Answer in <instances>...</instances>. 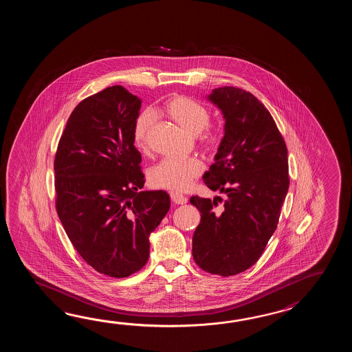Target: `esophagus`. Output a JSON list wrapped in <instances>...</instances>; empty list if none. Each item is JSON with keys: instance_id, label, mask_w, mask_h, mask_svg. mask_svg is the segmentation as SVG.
<instances>
[{"instance_id": "esophagus-1", "label": "esophagus", "mask_w": 352, "mask_h": 352, "mask_svg": "<svg viewBox=\"0 0 352 352\" xmlns=\"http://www.w3.org/2000/svg\"><path fill=\"white\" fill-rule=\"evenodd\" d=\"M171 196V200H173L175 204H177V205H184V204H186L187 197L186 196H184V195L177 194V192H171L170 194Z\"/></svg>"}]
</instances>
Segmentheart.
Wrapping results in <instances>:
<instances>
[{"label": "heart", "instance_id": "1", "mask_svg": "<svg viewBox=\"0 0 352 352\" xmlns=\"http://www.w3.org/2000/svg\"><path fill=\"white\" fill-rule=\"evenodd\" d=\"M165 112L171 120L187 132L197 135L205 129L202 142L209 148H217L223 140L221 128L208 126L209 109L192 98L173 97L166 103ZM155 124V113L147 109L140 113L133 126L135 146L144 150L148 143L151 131ZM204 171V164L197 158L167 157L153 166L148 173L151 185L171 191H185Z\"/></svg>", "mask_w": 352, "mask_h": 352}]
</instances>
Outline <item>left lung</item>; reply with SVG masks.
Wrapping results in <instances>:
<instances>
[{"label": "left lung", "mask_w": 352, "mask_h": 352, "mask_svg": "<svg viewBox=\"0 0 352 352\" xmlns=\"http://www.w3.org/2000/svg\"><path fill=\"white\" fill-rule=\"evenodd\" d=\"M208 98L224 116L225 133L202 179L225 199H190L201 214L192 256L205 272L229 277L254 265L277 229L289 187L288 156L270 111L252 93L221 87Z\"/></svg>", "instance_id": "left-lung-1"}]
</instances>
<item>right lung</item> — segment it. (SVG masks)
Masks as SVG:
<instances>
[{
	"label": "right lung",
	"mask_w": 352,
	"mask_h": 352,
	"mask_svg": "<svg viewBox=\"0 0 352 352\" xmlns=\"http://www.w3.org/2000/svg\"><path fill=\"white\" fill-rule=\"evenodd\" d=\"M141 99L120 85L85 98L67 120L54 161L56 211L91 268L124 278L150 256V234L170 210L162 190L141 191L144 175L133 126Z\"/></svg>",
	"instance_id": "1"
}]
</instances>
